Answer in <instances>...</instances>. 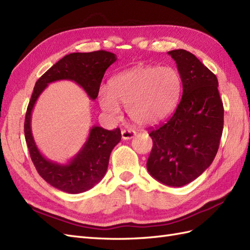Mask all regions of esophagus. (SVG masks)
Here are the masks:
<instances>
[{"instance_id":"1","label":"esophagus","mask_w":250,"mask_h":250,"mask_svg":"<svg viewBox=\"0 0 250 250\" xmlns=\"http://www.w3.org/2000/svg\"><path fill=\"white\" fill-rule=\"evenodd\" d=\"M135 135H136V133L132 131V130H123V131H121V137H123L124 140L132 139Z\"/></svg>"}]
</instances>
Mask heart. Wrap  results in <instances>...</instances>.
Here are the masks:
<instances>
[{"label":"heart","mask_w":250,"mask_h":250,"mask_svg":"<svg viewBox=\"0 0 250 250\" xmlns=\"http://www.w3.org/2000/svg\"><path fill=\"white\" fill-rule=\"evenodd\" d=\"M181 93V78L175 69L138 65L116 75L101 94L100 107L117 117L120 105L136 125L151 126L162 123L173 112Z\"/></svg>","instance_id":"heart-1"}]
</instances>
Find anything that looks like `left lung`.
Wrapping results in <instances>:
<instances>
[{
    "instance_id": "obj_1",
    "label": "left lung",
    "mask_w": 250,
    "mask_h": 250,
    "mask_svg": "<svg viewBox=\"0 0 250 250\" xmlns=\"http://www.w3.org/2000/svg\"><path fill=\"white\" fill-rule=\"evenodd\" d=\"M176 62L183 96L173 115L151 130L149 173L164 185L182 187L212 164L224 126V107L216 76L185 49L168 52Z\"/></svg>"
}]
</instances>
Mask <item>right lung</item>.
<instances>
[{"label": "right lung", "instance_id": "1", "mask_svg": "<svg viewBox=\"0 0 250 250\" xmlns=\"http://www.w3.org/2000/svg\"><path fill=\"white\" fill-rule=\"evenodd\" d=\"M116 60V55L105 50L69 54L54 64L35 84L25 117V140L38 173L50 186L66 193H82L104 178L111 152L121 139L120 130L108 131L98 125L92 126L79 152L66 164H59L44 157L38 149L31 132V113L38 98L49 83L60 80L74 81L84 89L89 98L95 100L105 70Z\"/></svg>", "mask_w": 250, "mask_h": 250}]
</instances>
